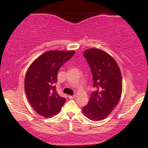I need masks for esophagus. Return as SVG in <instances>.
<instances>
[{"label":"esophagus","instance_id":"esophagus-1","mask_svg":"<svg viewBox=\"0 0 148 148\" xmlns=\"http://www.w3.org/2000/svg\"><path fill=\"white\" fill-rule=\"evenodd\" d=\"M76 97V95H73V96H69V98L70 99H73Z\"/></svg>","mask_w":148,"mask_h":148}]
</instances>
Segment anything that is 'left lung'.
Returning a JSON list of instances; mask_svg holds the SVG:
<instances>
[{"label":"left lung","instance_id":"1","mask_svg":"<svg viewBox=\"0 0 148 148\" xmlns=\"http://www.w3.org/2000/svg\"><path fill=\"white\" fill-rule=\"evenodd\" d=\"M92 70L94 87L88 105L83 113L90 120L102 121L115 108L123 90L120 68L112 56L98 48H89L84 52Z\"/></svg>","mask_w":148,"mask_h":148}]
</instances>
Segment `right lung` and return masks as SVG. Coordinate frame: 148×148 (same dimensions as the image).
<instances>
[{
	"label": "right lung",
	"instance_id": "obj_1",
	"mask_svg": "<svg viewBox=\"0 0 148 148\" xmlns=\"http://www.w3.org/2000/svg\"><path fill=\"white\" fill-rule=\"evenodd\" d=\"M75 50H50L34 60L25 77V92L30 105L40 116L49 118L60 112L65 98L58 94L54 84L60 66Z\"/></svg>",
	"mask_w": 148,
	"mask_h": 148
}]
</instances>
